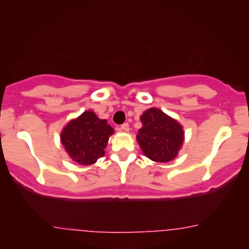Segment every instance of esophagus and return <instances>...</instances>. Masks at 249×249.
<instances>
[{"mask_svg":"<svg viewBox=\"0 0 249 249\" xmlns=\"http://www.w3.org/2000/svg\"><path fill=\"white\" fill-rule=\"evenodd\" d=\"M121 130L124 131V132H128V131H130V125H128L127 123H125V124H123L121 126Z\"/></svg>","mask_w":249,"mask_h":249,"instance_id":"1","label":"esophagus"}]
</instances>
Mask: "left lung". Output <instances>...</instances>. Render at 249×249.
<instances>
[{
    "label": "left lung",
    "instance_id": "left-lung-1",
    "mask_svg": "<svg viewBox=\"0 0 249 249\" xmlns=\"http://www.w3.org/2000/svg\"><path fill=\"white\" fill-rule=\"evenodd\" d=\"M142 123L137 142L142 153L155 162H169L178 157L184 142V131L176 119L158 107H149L140 116Z\"/></svg>",
    "mask_w": 249,
    "mask_h": 249
}]
</instances>
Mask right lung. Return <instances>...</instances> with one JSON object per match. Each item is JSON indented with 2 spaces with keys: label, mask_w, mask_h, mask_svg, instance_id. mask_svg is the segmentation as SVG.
I'll list each match as a JSON object with an SVG mask.
<instances>
[{
  "label": "right lung",
  "mask_w": 249,
  "mask_h": 249,
  "mask_svg": "<svg viewBox=\"0 0 249 249\" xmlns=\"http://www.w3.org/2000/svg\"><path fill=\"white\" fill-rule=\"evenodd\" d=\"M115 133L107 119H100L91 110H87L65 125L60 140L66 153L82 166L96 163L104 157L110 136Z\"/></svg>",
  "instance_id": "right-lung-1"
}]
</instances>
